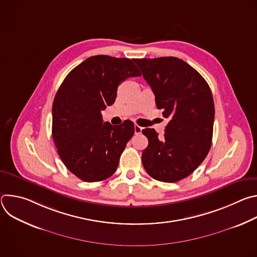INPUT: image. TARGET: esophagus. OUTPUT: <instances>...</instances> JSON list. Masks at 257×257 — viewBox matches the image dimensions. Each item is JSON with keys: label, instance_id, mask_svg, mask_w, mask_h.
I'll return each instance as SVG.
<instances>
[{"label": "esophagus", "instance_id": "1", "mask_svg": "<svg viewBox=\"0 0 257 257\" xmlns=\"http://www.w3.org/2000/svg\"><path fill=\"white\" fill-rule=\"evenodd\" d=\"M141 131H142V127H140V126L135 124L134 125V132H135V134H140Z\"/></svg>", "mask_w": 257, "mask_h": 257}]
</instances>
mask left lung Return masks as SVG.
I'll use <instances>...</instances> for the list:
<instances>
[{
	"mask_svg": "<svg viewBox=\"0 0 257 257\" xmlns=\"http://www.w3.org/2000/svg\"><path fill=\"white\" fill-rule=\"evenodd\" d=\"M151 85L159 109L170 121L163 137L155 129L142 133L149 145L142 152L148 174L173 183L188 177L206 158L212 140L214 103L211 90L199 73L181 59H135Z\"/></svg>",
	"mask_w": 257,
	"mask_h": 257,
	"instance_id": "left-lung-1",
	"label": "left lung"
}]
</instances>
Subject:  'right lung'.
<instances>
[{
	"instance_id": "obj_1",
	"label": "right lung",
	"mask_w": 257,
	"mask_h": 257,
	"mask_svg": "<svg viewBox=\"0 0 257 257\" xmlns=\"http://www.w3.org/2000/svg\"><path fill=\"white\" fill-rule=\"evenodd\" d=\"M140 75L130 59L98 55L75 67L61 84L53 102V138L64 165L82 181H102L116 172L134 124L113 126L100 112L115 102L121 82Z\"/></svg>"
}]
</instances>
